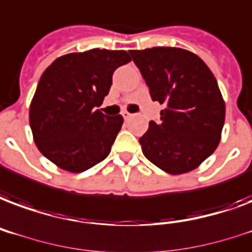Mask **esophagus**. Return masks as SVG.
<instances>
[{
  "mask_svg": "<svg viewBox=\"0 0 252 252\" xmlns=\"http://www.w3.org/2000/svg\"><path fill=\"white\" fill-rule=\"evenodd\" d=\"M122 115H124L125 119H130L131 117H133V114H130L128 111H124V113H122Z\"/></svg>",
  "mask_w": 252,
  "mask_h": 252,
  "instance_id": "esophagus-1",
  "label": "esophagus"
}]
</instances>
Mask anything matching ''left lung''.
<instances>
[{
	"instance_id": "8db88e82",
	"label": "left lung",
	"mask_w": 252,
	"mask_h": 252,
	"mask_svg": "<svg viewBox=\"0 0 252 252\" xmlns=\"http://www.w3.org/2000/svg\"><path fill=\"white\" fill-rule=\"evenodd\" d=\"M150 89L153 101L164 105L160 121H150L139 138L151 163L178 175L196 169L218 147L226 106L209 66L181 47L130 50Z\"/></svg>"
}]
</instances>
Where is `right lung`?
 Wrapping results in <instances>:
<instances>
[{
  "mask_svg": "<svg viewBox=\"0 0 252 252\" xmlns=\"http://www.w3.org/2000/svg\"><path fill=\"white\" fill-rule=\"evenodd\" d=\"M130 61L125 50L92 49L58 57L43 71L29 122L38 150L60 169L82 173L110 154L124 117H107L97 107L115 69Z\"/></svg>",
  "mask_w": 252,
  "mask_h": 252,
  "instance_id": "right-lung-1",
  "label": "right lung"
}]
</instances>
